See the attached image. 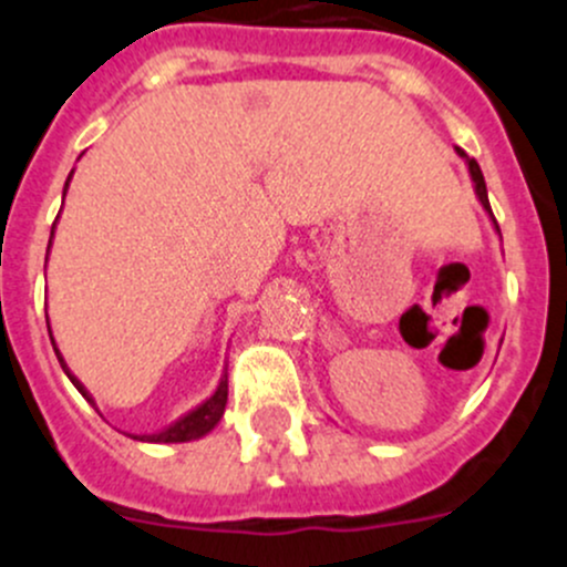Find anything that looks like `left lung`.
Instances as JSON below:
<instances>
[{"instance_id":"1","label":"left lung","mask_w":567,"mask_h":567,"mask_svg":"<svg viewBox=\"0 0 567 567\" xmlns=\"http://www.w3.org/2000/svg\"><path fill=\"white\" fill-rule=\"evenodd\" d=\"M457 156H463V159H466L468 176H472V182H474V193H476V200H480V204H482V209L487 212V217H491L493 228H496V234H498V223H496V217H493V212H491V204H487V187H485V178H482V171H480V165H476V159H472V156H468L466 151H463V148H457Z\"/></svg>"}]
</instances>
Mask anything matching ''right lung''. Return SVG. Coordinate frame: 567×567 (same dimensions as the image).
I'll return each mask as SVG.
<instances>
[{
  "mask_svg": "<svg viewBox=\"0 0 567 567\" xmlns=\"http://www.w3.org/2000/svg\"><path fill=\"white\" fill-rule=\"evenodd\" d=\"M71 176H74V171H71ZM71 176H69V182H65L63 198H65V193H69ZM52 239H54V228H52V237H49V250H52ZM49 336H52V328H49ZM52 344H54V339H52ZM54 352H58L60 367H63V372L69 374L71 383L76 385V391H80V394L85 396V400L91 402V405L95 408L93 394L85 389V385H82V380L76 378L74 372H71L69 363H65V358L60 355L58 344H54ZM226 402H228V372H223L220 383H217V389H215V394L206 396V400L200 402V405H195L193 411L184 413V416H178L176 422L167 424V427L159 430V433H151V435H128V439L145 441V444H184V441H198V439H204L206 433H212V430L217 427V422H220L223 413H226Z\"/></svg>",
  "mask_w": 567,
  "mask_h": 567,
  "instance_id": "right-lung-1",
  "label": "right lung"
}]
</instances>
